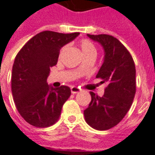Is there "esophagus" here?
<instances>
[{
  "label": "esophagus",
  "mask_w": 155,
  "mask_h": 155,
  "mask_svg": "<svg viewBox=\"0 0 155 155\" xmlns=\"http://www.w3.org/2000/svg\"><path fill=\"white\" fill-rule=\"evenodd\" d=\"M71 93L72 94H75V93H78V92L81 91V89H79L78 87H76V86H72L71 88Z\"/></svg>",
  "instance_id": "34e87169"
}]
</instances>
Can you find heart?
<instances>
[{
	"instance_id": "1",
	"label": "heart",
	"mask_w": 155,
	"mask_h": 155,
	"mask_svg": "<svg viewBox=\"0 0 155 155\" xmlns=\"http://www.w3.org/2000/svg\"><path fill=\"white\" fill-rule=\"evenodd\" d=\"M80 47H81V50L84 53V55H88V54H94L96 55V47L95 45L93 44V43L91 41H90L88 39H83L82 41H80ZM66 47L62 48V50L60 51V54H62L64 50H65ZM83 64L79 66V69L81 70L83 69Z\"/></svg>"
}]
</instances>
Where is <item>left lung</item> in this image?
Segmentation results:
<instances>
[{
    "label": "left lung",
    "instance_id": "8db88e82",
    "mask_svg": "<svg viewBox=\"0 0 155 155\" xmlns=\"http://www.w3.org/2000/svg\"><path fill=\"white\" fill-rule=\"evenodd\" d=\"M87 35L104 49V63L96 78L108 84L102 97L90 92L91 101L84 115L90 127L104 131L118 125L133 104L136 92L135 64L129 51L117 38L104 34Z\"/></svg>",
    "mask_w": 155,
    "mask_h": 155
}]
</instances>
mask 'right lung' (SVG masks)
<instances>
[{"mask_svg":"<svg viewBox=\"0 0 155 155\" xmlns=\"http://www.w3.org/2000/svg\"><path fill=\"white\" fill-rule=\"evenodd\" d=\"M79 33L43 31L33 36L16 55L11 76L12 95L20 115L35 127H48L59 119L71 96L70 87L47 84L50 68L58 63L60 50Z\"/></svg>","mask_w":155,"mask_h":155,"instance_id":"right-lung-1","label":"right lung"}]
</instances>
